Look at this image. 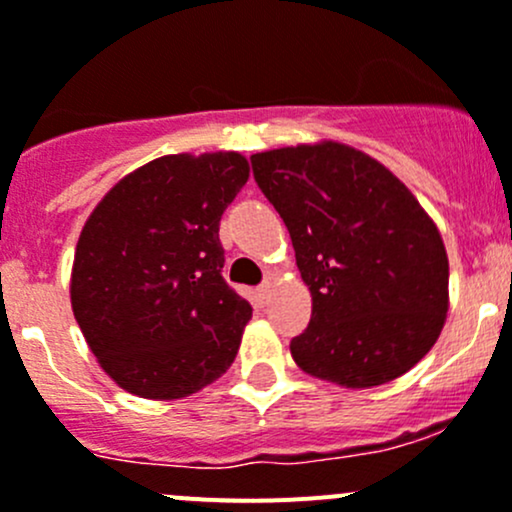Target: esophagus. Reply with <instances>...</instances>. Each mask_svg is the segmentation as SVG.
Returning a JSON list of instances; mask_svg holds the SVG:
<instances>
[{
  "label": "esophagus",
  "mask_w": 512,
  "mask_h": 512,
  "mask_svg": "<svg viewBox=\"0 0 512 512\" xmlns=\"http://www.w3.org/2000/svg\"><path fill=\"white\" fill-rule=\"evenodd\" d=\"M270 297H272V284L270 282H265V284H262V287H257V299H260L262 304H267V301H270Z\"/></svg>",
  "instance_id": "34e87169"
}]
</instances>
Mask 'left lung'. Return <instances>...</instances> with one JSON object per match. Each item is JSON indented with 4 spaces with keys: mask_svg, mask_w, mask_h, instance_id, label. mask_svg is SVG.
I'll return each instance as SVG.
<instances>
[{
    "mask_svg": "<svg viewBox=\"0 0 512 512\" xmlns=\"http://www.w3.org/2000/svg\"><path fill=\"white\" fill-rule=\"evenodd\" d=\"M252 171L311 292L309 326L289 343L294 363L351 390L414 368L444 328L449 257L410 188L331 139L252 154Z\"/></svg>",
    "mask_w": 512,
    "mask_h": 512,
    "instance_id": "8db88e82",
    "label": "left lung"
}]
</instances>
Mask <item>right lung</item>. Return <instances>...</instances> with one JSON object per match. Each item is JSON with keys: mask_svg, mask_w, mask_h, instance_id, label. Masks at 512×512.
Returning a JSON list of instances; mask_svg holds the SVG:
<instances>
[{"mask_svg": "<svg viewBox=\"0 0 512 512\" xmlns=\"http://www.w3.org/2000/svg\"><path fill=\"white\" fill-rule=\"evenodd\" d=\"M247 179L238 152L169 154L117 181L85 220L71 306L122 390L179 400L233 365L252 306L220 274L218 230Z\"/></svg>", "mask_w": 512, "mask_h": 512, "instance_id": "obj_1", "label": "right lung"}]
</instances>
